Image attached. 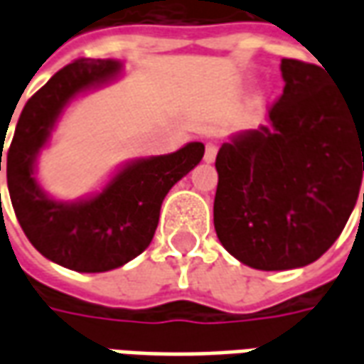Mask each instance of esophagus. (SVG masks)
Here are the masks:
<instances>
[{
    "label": "esophagus",
    "instance_id": "esophagus-1",
    "mask_svg": "<svg viewBox=\"0 0 364 364\" xmlns=\"http://www.w3.org/2000/svg\"><path fill=\"white\" fill-rule=\"evenodd\" d=\"M216 154H218V144L216 142H208L205 148V161L206 164H213L216 159Z\"/></svg>",
    "mask_w": 364,
    "mask_h": 364
}]
</instances>
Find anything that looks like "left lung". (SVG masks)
Segmentation results:
<instances>
[{
    "mask_svg": "<svg viewBox=\"0 0 364 364\" xmlns=\"http://www.w3.org/2000/svg\"><path fill=\"white\" fill-rule=\"evenodd\" d=\"M281 72L269 128L237 134L216 156V236L261 271L320 259L343 232L364 171V107L316 64L282 58Z\"/></svg>",
    "mask_w": 364,
    "mask_h": 364,
    "instance_id": "obj_1",
    "label": "left lung"
}]
</instances>
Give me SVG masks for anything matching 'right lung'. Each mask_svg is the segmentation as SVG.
<instances>
[{"mask_svg": "<svg viewBox=\"0 0 364 364\" xmlns=\"http://www.w3.org/2000/svg\"><path fill=\"white\" fill-rule=\"evenodd\" d=\"M119 70L114 60L90 58L62 68L23 107L7 151V187L25 236L46 259L80 273L111 271L140 255L156 234L169 189L205 156L203 144L191 142L173 154L128 164L87 200L46 197L35 179V161L60 112L77 93L109 82Z\"/></svg>", "mask_w": 364, "mask_h": 364, "instance_id": "right-lung-1", "label": "right lung"}]
</instances>
